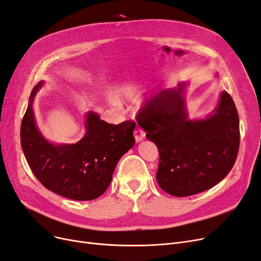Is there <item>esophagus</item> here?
<instances>
[{"mask_svg": "<svg viewBox=\"0 0 261 261\" xmlns=\"http://www.w3.org/2000/svg\"><path fill=\"white\" fill-rule=\"evenodd\" d=\"M134 138L137 142H141L145 138V132L141 128H137L134 130Z\"/></svg>", "mask_w": 261, "mask_h": 261, "instance_id": "34e87169", "label": "esophagus"}]
</instances>
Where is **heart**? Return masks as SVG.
Listing matches in <instances>:
<instances>
[{"mask_svg": "<svg viewBox=\"0 0 261 261\" xmlns=\"http://www.w3.org/2000/svg\"><path fill=\"white\" fill-rule=\"evenodd\" d=\"M141 87L137 84H126L123 85L120 90L119 94L124 97L126 99H135L141 95Z\"/></svg>", "mask_w": 261, "mask_h": 261, "instance_id": "heart-1", "label": "heart"}]
</instances>
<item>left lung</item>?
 I'll return each instance as SVG.
<instances>
[{
    "label": "left lung",
    "mask_w": 261,
    "mask_h": 261,
    "mask_svg": "<svg viewBox=\"0 0 261 261\" xmlns=\"http://www.w3.org/2000/svg\"><path fill=\"white\" fill-rule=\"evenodd\" d=\"M187 85L179 83L156 94L138 117L146 138L156 145L160 154L158 185L176 197L218 185L232 168L240 144L239 115L230 95L223 90L206 118L189 119Z\"/></svg>",
    "instance_id": "1"
}]
</instances>
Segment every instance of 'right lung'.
Returning a JSON list of instances; mask_svg holds the SVG:
<instances>
[{
    "label": "right lung",
    "mask_w": 261,
    "mask_h": 261,
    "mask_svg": "<svg viewBox=\"0 0 261 261\" xmlns=\"http://www.w3.org/2000/svg\"><path fill=\"white\" fill-rule=\"evenodd\" d=\"M43 81L33 88L21 122V146L33 174L48 190L74 200L102 195L112 181L119 159L131 149L135 122L118 124L100 119L89 111L86 133L75 144H54L39 131L33 111L34 99Z\"/></svg>",
    "instance_id": "add662e5"
}]
</instances>
